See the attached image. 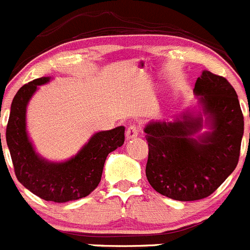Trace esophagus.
<instances>
[{"label": "esophagus", "instance_id": "1", "mask_svg": "<svg viewBox=\"0 0 250 250\" xmlns=\"http://www.w3.org/2000/svg\"><path fill=\"white\" fill-rule=\"evenodd\" d=\"M138 133H140V127L136 125H130L127 128H126V140H131V138L137 137Z\"/></svg>", "mask_w": 250, "mask_h": 250}]
</instances>
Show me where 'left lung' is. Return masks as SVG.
<instances>
[{"instance_id":"1","label":"left lung","mask_w":250,"mask_h":250,"mask_svg":"<svg viewBox=\"0 0 250 250\" xmlns=\"http://www.w3.org/2000/svg\"><path fill=\"white\" fill-rule=\"evenodd\" d=\"M193 92L208 132L194 137L203 127V115L189 112L145 127L149 149L146 176L158 193L175 201H198L216 191L236 169L243 137L241 105L226 79L204 70Z\"/></svg>"}]
</instances>
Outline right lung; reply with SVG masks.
I'll use <instances>...</instances> for the list:
<instances>
[{"instance_id": "right-lung-1", "label": "right lung", "mask_w": 250, "mask_h": 250, "mask_svg": "<svg viewBox=\"0 0 250 250\" xmlns=\"http://www.w3.org/2000/svg\"><path fill=\"white\" fill-rule=\"evenodd\" d=\"M49 80L48 76L39 78L19 88L11 105L6 141L18 181L41 199L65 203L88 196L98 186L107 155L124 145L125 127L95 133L66 162L43 159L35 152L26 132V105L39 86Z\"/></svg>"}]
</instances>
